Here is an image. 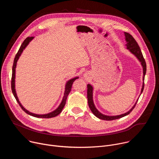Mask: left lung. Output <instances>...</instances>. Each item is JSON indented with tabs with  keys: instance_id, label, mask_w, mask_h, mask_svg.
<instances>
[{
	"instance_id": "obj_1",
	"label": "left lung",
	"mask_w": 159,
	"mask_h": 159,
	"mask_svg": "<svg viewBox=\"0 0 159 159\" xmlns=\"http://www.w3.org/2000/svg\"><path fill=\"white\" fill-rule=\"evenodd\" d=\"M125 40L126 41V48L132 53L136 57L138 58V60L140 61L141 63V65L143 67V81H144L145 79V75L146 74V71H147V65H146V62L145 61V59L143 58V56L142 55V53L141 52V50L139 46V44L136 41V40L133 38V37L129 34L128 33L125 32ZM144 88V82H143L142 84V88L141 90V93H142L143 90ZM87 100H88V104L89 106L90 109L91 110L93 114L98 118L102 120H106V121H111V120H117L121 118H123L128 115H129V113L132 111V110L134 109V107L136 106V104H137L139 99H137V102H135L134 106L131 107V109L128 111V112L124 113V114L120 115H117V116H107L102 114L101 112H100L95 107V105L94 104L93 101V87L90 84H87Z\"/></svg>"
}]
</instances>
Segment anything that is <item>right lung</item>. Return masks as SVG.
<instances>
[{"label":"right lung","instance_id":"1","mask_svg":"<svg viewBox=\"0 0 159 159\" xmlns=\"http://www.w3.org/2000/svg\"><path fill=\"white\" fill-rule=\"evenodd\" d=\"M34 38V37H28L25 39V40L23 41V43H22V44L20 45V47L19 48V50H18L17 54L16 55V57L14 58V63H13V66H12V79H11V89H12V92L13 93V95L14 96V98H16L17 102H18V104H19V106H20V107L22 108V109L25 112H26L28 115H30L32 116L36 117V118H53L57 116V115H58L61 112L63 108L64 107L65 104H66V98L68 95L70 93L71 89H72V84L74 83V82L79 77H75L73 78L70 80H69L68 81L65 85V93H64V96L63 97L62 101L60 103V104L59 105V106L53 111L48 113V114H45V115H37V114H34V113L31 112L29 111L26 110L22 105L20 104V102H19L18 98L17 96V94H16V89H15V78H16V65H17V61L19 58V57L20 56L21 53L23 52V50L25 49V48L28 46V44L30 43V42Z\"/></svg>","mask_w":159,"mask_h":159}]
</instances>
